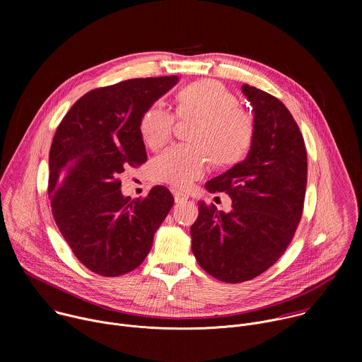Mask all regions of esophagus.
Instances as JSON below:
<instances>
[{"label":"esophagus","instance_id":"34e87169","mask_svg":"<svg viewBox=\"0 0 362 362\" xmlns=\"http://www.w3.org/2000/svg\"><path fill=\"white\" fill-rule=\"evenodd\" d=\"M173 196H175L176 203H182V202H186L189 199V196L182 193V192H173Z\"/></svg>","mask_w":362,"mask_h":362}]
</instances>
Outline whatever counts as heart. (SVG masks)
<instances>
[{
	"mask_svg": "<svg viewBox=\"0 0 362 362\" xmlns=\"http://www.w3.org/2000/svg\"><path fill=\"white\" fill-rule=\"evenodd\" d=\"M177 115L196 116L192 141L166 148L151 163L154 180L173 187L187 189L216 165H232L247 153L253 140V120L239 109V100L216 80H199L183 87L177 94ZM175 116L162 105L150 106L140 120V134L150 148L162 147L172 136Z\"/></svg>",
	"mask_w": 362,
	"mask_h": 362,
	"instance_id": "heart-1",
	"label": "heart"
}]
</instances>
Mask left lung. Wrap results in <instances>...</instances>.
<instances>
[{
    "instance_id": "8db88e82",
    "label": "left lung",
    "mask_w": 362,
    "mask_h": 362,
    "mask_svg": "<svg viewBox=\"0 0 362 362\" xmlns=\"http://www.w3.org/2000/svg\"><path fill=\"white\" fill-rule=\"evenodd\" d=\"M242 93L253 112L249 151L204 185L211 193L226 192L232 209L200 202L190 228L200 268L228 284L256 278L282 256L302 216L308 172L303 137L284 103L247 84Z\"/></svg>"
}]
</instances>
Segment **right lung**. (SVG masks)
<instances>
[{
    "label": "right lung",
    "instance_id": "obj_1",
    "mask_svg": "<svg viewBox=\"0 0 362 362\" xmlns=\"http://www.w3.org/2000/svg\"><path fill=\"white\" fill-rule=\"evenodd\" d=\"M179 83L177 76L126 80L78 98L62 120L48 156V199L77 259L103 276L136 269L175 203L163 186L140 200L122 193L124 168L147 159L140 120Z\"/></svg>",
    "mask_w": 362,
    "mask_h": 362
}]
</instances>
